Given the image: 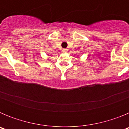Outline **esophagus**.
Wrapping results in <instances>:
<instances>
[{
	"mask_svg": "<svg viewBox=\"0 0 129 129\" xmlns=\"http://www.w3.org/2000/svg\"><path fill=\"white\" fill-rule=\"evenodd\" d=\"M62 52H63V53H67V52H68V50H67V49H66V48L62 49Z\"/></svg>",
	"mask_w": 129,
	"mask_h": 129,
	"instance_id": "obj_1",
	"label": "esophagus"
}]
</instances>
